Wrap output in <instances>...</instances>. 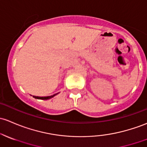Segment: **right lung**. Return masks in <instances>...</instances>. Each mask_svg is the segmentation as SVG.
<instances>
[{
	"label": "right lung",
	"mask_w": 147,
	"mask_h": 147,
	"mask_svg": "<svg viewBox=\"0 0 147 147\" xmlns=\"http://www.w3.org/2000/svg\"><path fill=\"white\" fill-rule=\"evenodd\" d=\"M58 93H56V94H53V95H51V96H48V97H38V96H33V97H34L35 99H51L53 98V97H55V95H57Z\"/></svg>",
	"instance_id": "obj_1"
}]
</instances>
